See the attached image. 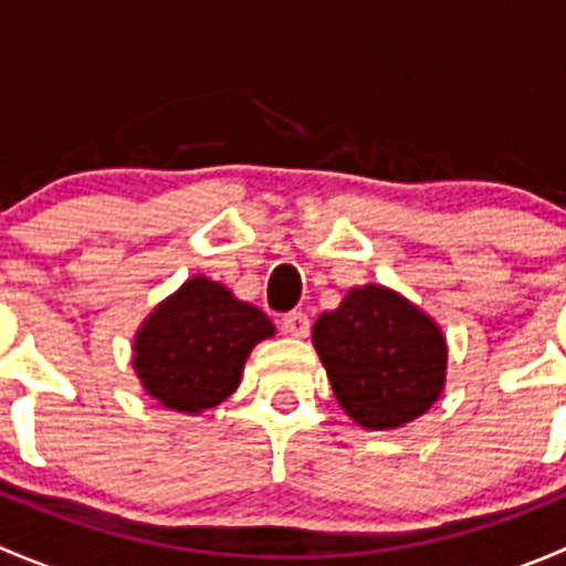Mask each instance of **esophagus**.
Segmentation results:
<instances>
[{"mask_svg":"<svg viewBox=\"0 0 566 566\" xmlns=\"http://www.w3.org/2000/svg\"><path fill=\"white\" fill-rule=\"evenodd\" d=\"M282 331L287 336L301 339V336L310 334V317H306L304 312H290V315L282 317Z\"/></svg>","mask_w":566,"mask_h":566,"instance_id":"34e87169","label":"esophagus"}]
</instances>
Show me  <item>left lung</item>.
<instances>
[{
  "label": "left lung",
  "mask_w": 566,
  "mask_h": 566,
  "mask_svg": "<svg viewBox=\"0 0 566 566\" xmlns=\"http://www.w3.org/2000/svg\"><path fill=\"white\" fill-rule=\"evenodd\" d=\"M312 342L339 405L367 430L419 419L447 384L438 323L380 284L353 287L339 310L319 315Z\"/></svg>",
  "instance_id": "left-lung-1"
}]
</instances>
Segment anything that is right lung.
Segmentation results:
<instances>
[{
	"label": "right lung",
	"mask_w": 566,
	"mask_h": 566,
	"mask_svg": "<svg viewBox=\"0 0 566 566\" xmlns=\"http://www.w3.org/2000/svg\"><path fill=\"white\" fill-rule=\"evenodd\" d=\"M256 306L193 276L150 312L134 336V369L164 408L202 413L238 389L251 347L273 336Z\"/></svg>",
	"instance_id": "add662e5"
}]
</instances>
